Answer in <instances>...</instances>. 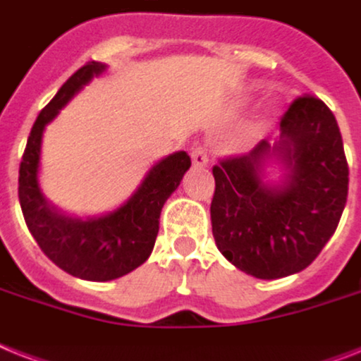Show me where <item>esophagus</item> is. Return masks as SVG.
Here are the masks:
<instances>
[{
    "label": "esophagus",
    "instance_id": "1",
    "mask_svg": "<svg viewBox=\"0 0 361 361\" xmlns=\"http://www.w3.org/2000/svg\"><path fill=\"white\" fill-rule=\"evenodd\" d=\"M190 157H192V165L195 166H207V161H209V155H207V148L206 146H196V148H192V154H190Z\"/></svg>",
    "mask_w": 361,
    "mask_h": 361
}]
</instances>
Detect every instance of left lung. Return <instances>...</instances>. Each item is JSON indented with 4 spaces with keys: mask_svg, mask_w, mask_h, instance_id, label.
I'll use <instances>...</instances> for the list:
<instances>
[{
    "mask_svg": "<svg viewBox=\"0 0 361 361\" xmlns=\"http://www.w3.org/2000/svg\"><path fill=\"white\" fill-rule=\"evenodd\" d=\"M269 157L284 163L280 186L262 181ZM211 226L228 262L262 280L300 272L334 235L348 195V165L334 113L300 96L280 120V139L213 166Z\"/></svg>",
    "mask_w": 361,
    "mask_h": 361,
    "instance_id": "obj_1",
    "label": "left lung"
}]
</instances>
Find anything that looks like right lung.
Masks as SVG:
<instances>
[{
    "label": "right lung",
    "instance_id": "add662e5",
    "mask_svg": "<svg viewBox=\"0 0 361 361\" xmlns=\"http://www.w3.org/2000/svg\"><path fill=\"white\" fill-rule=\"evenodd\" d=\"M102 63H87L70 75L33 124L22 155L18 198L23 219L40 250L64 272L90 282H107L131 272L148 259L159 231L166 198L189 171L187 152H176L155 163L124 206L104 216L74 219L59 213L38 187V163L44 128L94 75Z\"/></svg>",
    "mask_w": 361,
    "mask_h": 361
}]
</instances>
